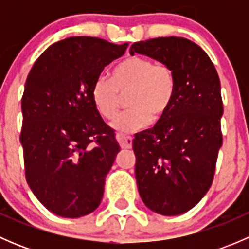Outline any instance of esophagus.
Returning a JSON list of instances; mask_svg holds the SVG:
<instances>
[{
  "mask_svg": "<svg viewBox=\"0 0 249 249\" xmlns=\"http://www.w3.org/2000/svg\"><path fill=\"white\" fill-rule=\"evenodd\" d=\"M119 144H120V148L122 149H129V148H131L132 145V137H129V136H120L119 139Z\"/></svg>",
  "mask_w": 249,
  "mask_h": 249,
  "instance_id": "1",
  "label": "esophagus"
}]
</instances>
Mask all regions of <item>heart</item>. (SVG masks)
Here are the masks:
<instances>
[{"mask_svg":"<svg viewBox=\"0 0 249 249\" xmlns=\"http://www.w3.org/2000/svg\"><path fill=\"white\" fill-rule=\"evenodd\" d=\"M177 91L172 67L143 56H130L120 61L112 72V79L100 77L92 87L91 96L97 112L105 119H113L126 97L130 107L118 115L112 127L119 134H131L144 127L152 118L161 119L170 108Z\"/></svg>","mask_w":249,"mask_h":249,"instance_id":"1","label":"heart"}]
</instances>
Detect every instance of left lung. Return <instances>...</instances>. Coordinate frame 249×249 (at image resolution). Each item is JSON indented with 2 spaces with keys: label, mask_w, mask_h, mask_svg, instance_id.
I'll use <instances>...</instances> for the list:
<instances>
[{
  "label": "left lung",
  "mask_w": 249,
  "mask_h": 249,
  "mask_svg": "<svg viewBox=\"0 0 249 249\" xmlns=\"http://www.w3.org/2000/svg\"><path fill=\"white\" fill-rule=\"evenodd\" d=\"M172 67L177 91L169 112L135 135V176L141 199L162 215L192 210L208 192L223 144L220 80L208 55L183 37L134 43L130 54Z\"/></svg>",
  "instance_id": "obj_1"
}]
</instances>
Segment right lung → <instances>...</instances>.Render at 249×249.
I'll return each instance as SVG.
<instances>
[{
	"instance_id": "right-lung-1",
	"label": "right lung",
	"mask_w": 249,
	"mask_h": 249,
	"mask_svg": "<svg viewBox=\"0 0 249 249\" xmlns=\"http://www.w3.org/2000/svg\"><path fill=\"white\" fill-rule=\"evenodd\" d=\"M127 46L70 37L44 50L27 76L20 134L25 177L38 201L60 217H83L101 203L120 147L91 91Z\"/></svg>"
}]
</instances>
